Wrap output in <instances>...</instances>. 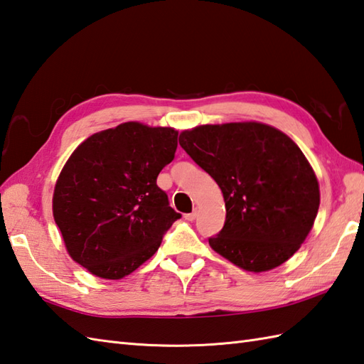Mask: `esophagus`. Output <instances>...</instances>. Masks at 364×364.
<instances>
[{
  "label": "esophagus",
  "mask_w": 364,
  "mask_h": 364,
  "mask_svg": "<svg viewBox=\"0 0 364 364\" xmlns=\"http://www.w3.org/2000/svg\"><path fill=\"white\" fill-rule=\"evenodd\" d=\"M196 218H198V212H196V210H193L191 213H187V215H185V220H187V221H195Z\"/></svg>",
  "instance_id": "1"
}]
</instances>
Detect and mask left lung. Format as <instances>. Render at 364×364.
Here are the masks:
<instances>
[{"label": "left lung", "mask_w": 364, "mask_h": 364, "mask_svg": "<svg viewBox=\"0 0 364 364\" xmlns=\"http://www.w3.org/2000/svg\"><path fill=\"white\" fill-rule=\"evenodd\" d=\"M182 149L220 185L225 223L208 243L246 271L277 268L297 252L319 208V185L288 135L262 123L205 124Z\"/></svg>", "instance_id": "8db88e82"}]
</instances>
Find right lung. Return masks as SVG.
Segmentation results:
<instances>
[{
	"label": "right lung",
	"mask_w": 364,
	"mask_h": 364,
	"mask_svg": "<svg viewBox=\"0 0 364 364\" xmlns=\"http://www.w3.org/2000/svg\"><path fill=\"white\" fill-rule=\"evenodd\" d=\"M177 148L173 127L123 123L80 143L53 196L54 221L73 260L102 279H123L156 254L182 216L157 187Z\"/></svg>",
	"instance_id": "obj_1"
}]
</instances>
